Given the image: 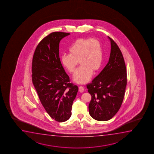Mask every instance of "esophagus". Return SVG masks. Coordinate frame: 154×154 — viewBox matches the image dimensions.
I'll use <instances>...</instances> for the list:
<instances>
[{
  "label": "esophagus",
  "mask_w": 154,
  "mask_h": 154,
  "mask_svg": "<svg viewBox=\"0 0 154 154\" xmlns=\"http://www.w3.org/2000/svg\"><path fill=\"white\" fill-rule=\"evenodd\" d=\"M84 91V88L82 86H80L79 87V91L80 93H82Z\"/></svg>",
  "instance_id": "34e87169"
}]
</instances>
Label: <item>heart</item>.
Instances as JSON below:
<instances>
[{
    "label": "heart",
    "instance_id": "heart-1",
    "mask_svg": "<svg viewBox=\"0 0 154 154\" xmlns=\"http://www.w3.org/2000/svg\"><path fill=\"white\" fill-rule=\"evenodd\" d=\"M69 54L61 57L63 67L70 73L74 72L78 62L80 67L72 77L75 82L86 84L91 79L93 71L99 70L103 63V51L100 42L97 39L79 38L69 49Z\"/></svg>",
    "mask_w": 154,
    "mask_h": 154
}]
</instances>
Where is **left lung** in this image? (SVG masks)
<instances>
[{"instance_id":"8db88e82","label":"left lung","mask_w":154,"mask_h":154,"mask_svg":"<svg viewBox=\"0 0 154 154\" xmlns=\"http://www.w3.org/2000/svg\"><path fill=\"white\" fill-rule=\"evenodd\" d=\"M111 51L107 64L92 82L87 85L91 96L89 112L98 121L112 119L120 109L127 85L126 67L122 53L108 37Z\"/></svg>"}]
</instances>
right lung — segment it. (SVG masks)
Instances as JSON below:
<instances>
[{"mask_svg":"<svg viewBox=\"0 0 154 154\" xmlns=\"http://www.w3.org/2000/svg\"><path fill=\"white\" fill-rule=\"evenodd\" d=\"M69 33L54 32L36 47L32 61V81L40 102L51 118L66 122L72 116L78 87L70 83L59 55V42Z\"/></svg>","mask_w":154,"mask_h":154,"instance_id":"obj_1","label":"right lung"}]
</instances>
